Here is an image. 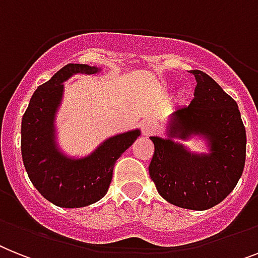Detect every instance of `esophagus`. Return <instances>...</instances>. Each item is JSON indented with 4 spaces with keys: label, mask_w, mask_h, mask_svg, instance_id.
Masks as SVG:
<instances>
[{
    "label": "esophagus",
    "mask_w": 258,
    "mask_h": 258,
    "mask_svg": "<svg viewBox=\"0 0 258 258\" xmlns=\"http://www.w3.org/2000/svg\"><path fill=\"white\" fill-rule=\"evenodd\" d=\"M141 131L144 136H152L155 132V124L150 118H145L141 122Z\"/></svg>",
    "instance_id": "1"
}]
</instances>
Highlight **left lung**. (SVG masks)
<instances>
[{"label":"left lung","instance_id":"obj_1","mask_svg":"<svg viewBox=\"0 0 258 258\" xmlns=\"http://www.w3.org/2000/svg\"><path fill=\"white\" fill-rule=\"evenodd\" d=\"M197 88L188 105L169 117L167 138L150 137L154 155L149 174L169 203L204 211L224 201L235 188L245 165L246 133L239 106L214 79L191 71ZM203 138L208 153L191 152L175 138Z\"/></svg>","mask_w":258,"mask_h":258}]
</instances>
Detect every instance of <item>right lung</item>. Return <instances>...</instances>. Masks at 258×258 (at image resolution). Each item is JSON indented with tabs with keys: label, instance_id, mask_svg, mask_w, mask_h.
Wrapping results in <instances>:
<instances>
[{
	"label": "right lung",
	"instance_id": "right-lung-1",
	"mask_svg": "<svg viewBox=\"0 0 258 258\" xmlns=\"http://www.w3.org/2000/svg\"><path fill=\"white\" fill-rule=\"evenodd\" d=\"M100 71L95 66H64L38 87L22 117L21 152L27 175L40 195L57 207H86L105 197L114 163L141 134L140 129L116 134L82 158L70 157L57 146L55 117L63 99V83L78 74Z\"/></svg>",
	"mask_w": 258,
	"mask_h": 258
}]
</instances>
